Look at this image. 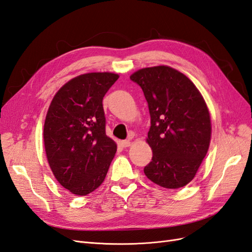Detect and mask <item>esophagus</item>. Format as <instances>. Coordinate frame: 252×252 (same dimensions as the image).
Returning a JSON list of instances; mask_svg holds the SVG:
<instances>
[{
	"instance_id": "34e87169",
	"label": "esophagus",
	"mask_w": 252,
	"mask_h": 252,
	"mask_svg": "<svg viewBox=\"0 0 252 252\" xmlns=\"http://www.w3.org/2000/svg\"><path fill=\"white\" fill-rule=\"evenodd\" d=\"M130 144H131V142H130V139H129V140H125V141H122V142H121L122 147H124V148H126V147H129V146H130Z\"/></svg>"
}]
</instances>
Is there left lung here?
I'll list each match as a JSON object with an SVG mask.
<instances>
[{
    "instance_id": "obj_1",
    "label": "left lung",
    "mask_w": 252,
    "mask_h": 252,
    "mask_svg": "<svg viewBox=\"0 0 252 252\" xmlns=\"http://www.w3.org/2000/svg\"><path fill=\"white\" fill-rule=\"evenodd\" d=\"M130 80L142 88L150 113L147 142L152 158L145 174L164 188L187 185L211 138L210 116L202 94L185 74L168 66L143 68Z\"/></svg>"
}]
</instances>
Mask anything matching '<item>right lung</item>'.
Segmentation results:
<instances>
[{
  "label": "right lung",
  "mask_w": 252,
  "mask_h": 252,
  "mask_svg": "<svg viewBox=\"0 0 252 252\" xmlns=\"http://www.w3.org/2000/svg\"><path fill=\"white\" fill-rule=\"evenodd\" d=\"M119 79L111 72L81 74L56 94L44 124V145L58 182L73 194L93 192L117 152L106 135L103 97Z\"/></svg>",
  "instance_id": "right-lung-1"
}]
</instances>
